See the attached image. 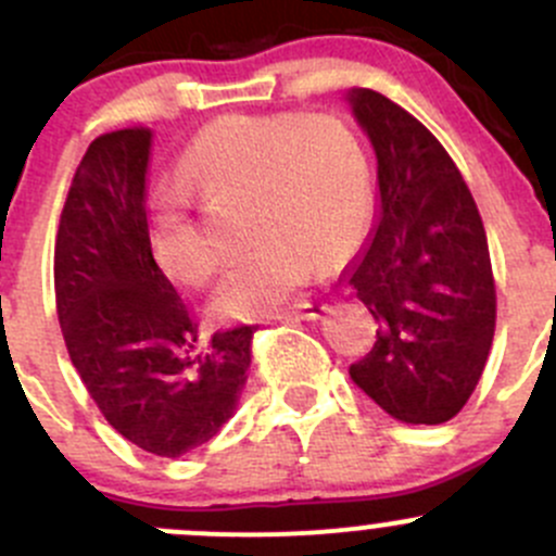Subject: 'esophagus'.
I'll use <instances>...</instances> for the list:
<instances>
[{"label": "esophagus", "mask_w": 556, "mask_h": 556, "mask_svg": "<svg viewBox=\"0 0 556 556\" xmlns=\"http://www.w3.org/2000/svg\"><path fill=\"white\" fill-rule=\"evenodd\" d=\"M324 311H326V307L318 305V302H294L291 307H283V311H278L273 318H278V320H294V318L313 320V318H320V313H324Z\"/></svg>", "instance_id": "1"}]
</instances>
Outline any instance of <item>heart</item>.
Returning <instances> with one entry per match:
<instances>
[{
  "mask_svg": "<svg viewBox=\"0 0 556 556\" xmlns=\"http://www.w3.org/2000/svg\"><path fill=\"white\" fill-rule=\"evenodd\" d=\"M179 179L154 203L152 249L185 283H205L222 265L192 192L249 200L243 225L254 245L216 289L222 316L270 313L311 280L318 260L329 267L351 260L369 227V160L340 114H225L198 130Z\"/></svg>",
  "mask_w": 556,
  "mask_h": 556,
  "instance_id": "obj_1",
  "label": "heart"
}]
</instances>
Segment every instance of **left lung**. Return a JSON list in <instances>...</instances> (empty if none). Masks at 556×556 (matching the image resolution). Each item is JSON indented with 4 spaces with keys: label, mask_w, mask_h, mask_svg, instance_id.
I'll return each mask as SVG.
<instances>
[{
    "label": "left lung",
    "mask_w": 556,
    "mask_h": 556,
    "mask_svg": "<svg viewBox=\"0 0 556 556\" xmlns=\"http://www.w3.org/2000/svg\"><path fill=\"white\" fill-rule=\"evenodd\" d=\"M377 152L380 214L348 273L377 320L351 380L404 422L439 426L466 406L495 334V278L473 194L437 136L369 88L348 93Z\"/></svg>",
    "instance_id": "8db88e82"
}]
</instances>
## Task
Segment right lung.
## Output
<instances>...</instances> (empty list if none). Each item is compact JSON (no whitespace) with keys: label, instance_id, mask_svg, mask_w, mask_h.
<instances>
[{"label":"right lung","instance_id":"add662e5","mask_svg":"<svg viewBox=\"0 0 556 556\" xmlns=\"http://www.w3.org/2000/svg\"><path fill=\"white\" fill-rule=\"evenodd\" d=\"M152 134L99 136L74 170L55 236V311L68 358L109 426L179 457L216 437L251 364L254 326L203 337L152 254Z\"/></svg>","mask_w":556,"mask_h":556}]
</instances>
